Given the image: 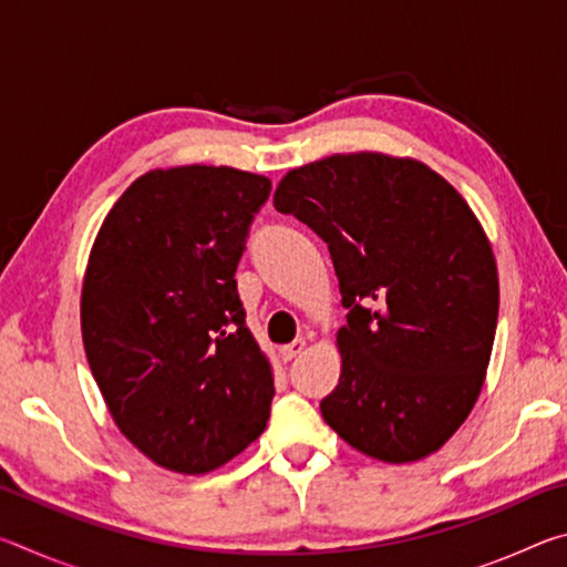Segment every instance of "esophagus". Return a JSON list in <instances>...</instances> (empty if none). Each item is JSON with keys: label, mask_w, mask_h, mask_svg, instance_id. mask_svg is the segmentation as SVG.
<instances>
[{"label": "esophagus", "mask_w": 567, "mask_h": 567, "mask_svg": "<svg viewBox=\"0 0 567 567\" xmlns=\"http://www.w3.org/2000/svg\"><path fill=\"white\" fill-rule=\"evenodd\" d=\"M305 340L302 338H297V340H292L290 344H285V348H280V358L285 360V362H290V360H295L297 354H300L302 350H305Z\"/></svg>", "instance_id": "esophagus-1"}]
</instances>
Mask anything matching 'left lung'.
<instances>
[{"label":"left lung","mask_w":567,"mask_h":567,"mask_svg":"<svg viewBox=\"0 0 567 567\" xmlns=\"http://www.w3.org/2000/svg\"><path fill=\"white\" fill-rule=\"evenodd\" d=\"M275 207L328 243L348 307L324 422L385 463L435 453L483 390L497 328V267L473 209L427 165L380 152L287 172Z\"/></svg>","instance_id":"8db88e82"}]
</instances>
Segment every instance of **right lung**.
Here are the masks:
<instances>
[{
  "label": "right lung",
  "instance_id": "add662e5",
  "mask_svg": "<svg viewBox=\"0 0 567 567\" xmlns=\"http://www.w3.org/2000/svg\"><path fill=\"white\" fill-rule=\"evenodd\" d=\"M272 182L233 167L152 169L94 239L82 340L114 422L152 463L205 475L270 420V362L245 324L237 265Z\"/></svg>",
  "mask_w": 567,
  "mask_h": 567
}]
</instances>
